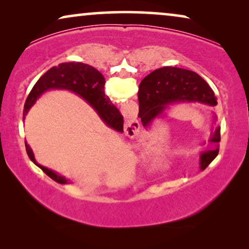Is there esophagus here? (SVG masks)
Masks as SVG:
<instances>
[{
	"label": "esophagus",
	"instance_id": "1",
	"mask_svg": "<svg viewBox=\"0 0 249 249\" xmlns=\"http://www.w3.org/2000/svg\"><path fill=\"white\" fill-rule=\"evenodd\" d=\"M138 131H139V122L136 120V119H128L124 124L125 135L132 137V136L137 135Z\"/></svg>",
	"mask_w": 249,
	"mask_h": 249
}]
</instances>
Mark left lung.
Masks as SVG:
<instances>
[{
    "label": "left lung",
    "instance_id": "left-lung-1",
    "mask_svg": "<svg viewBox=\"0 0 249 249\" xmlns=\"http://www.w3.org/2000/svg\"><path fill=\"white\" fill-rule=\"evenodd\" d=\"M138 118L145 128L165 113L171 105L199 103L209 107L217 104L214 91L209 84L194 71L176 67H163L146 76L139 85ZM214 120L216 117L214 115ZM221 141L220 127L214 129L210 142L214 148L200 152L199 168L205 170L216 158Z\"/></svg>",
    "mask_w": 249,
    "mask_h": 249
}]
</instances>
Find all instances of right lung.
I'll use <instances>...</instances> for the list:
<instances>
[{"label": "right lung", "instance_id": "obj_1", "mask_svg": "<svg viewBox=\"0 0 249 249\" xmlns=\"http://www.w3.org/2000/svg\"><path fill=\"white\" fill-rule=\"evenodd\" d=\"M105 79L100 71L89 64L81 62L60 63L57 67H53L39 78L34 85L33 89L27 97L25 107H23V118L26 117L30 107L47 90L66 89L79 95L91 107L96 111L98 117L107 127L114 129L115 131L124 132V117L120 111L111 103L110 98L105 96L104 93ZM26 145V151L29 159L40 168L54 181L59 183H68L69 180L57 175L53 170L38 164L34 156L33 149Z\"/></svg>", "mask_w": 249, "mask_h": 249}]
</instances>
